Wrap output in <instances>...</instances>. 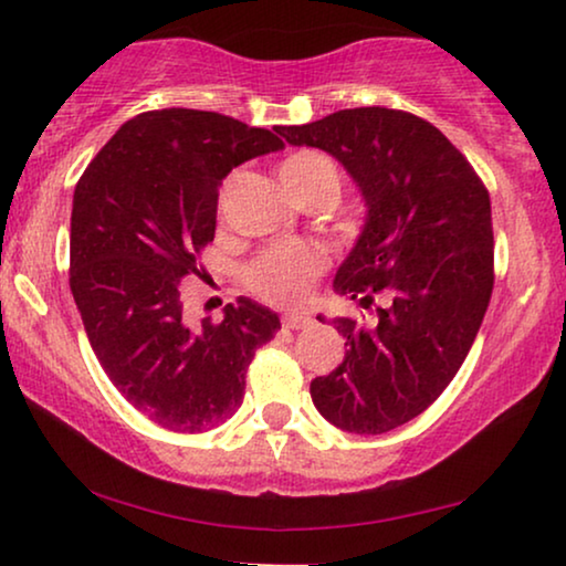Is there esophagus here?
<instances>
[{"mask_svg":"<svg viewBox=\"0 0 566 566\" xmlns=\"http://www.w3.org/2000/svg\"><path fill=\"white\" fill-rule=\"evenodd\" d=\"M312 324V316L301 314V312H291L283 316V327L285 329H306Z\"/></svg>","mask_w":566,"mask_h":566,"instance_id":"34e87169","label":"esophagus"}]
</instances>
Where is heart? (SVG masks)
I'll list each match as a JSON object with an SVG mask.
<instances>
[{
  "label": "heart",
  "mask_w": 566,
  "mask_h": 566,
  "mask_svg": "<svg viewBox=\"0 0 566 566\" xmlns=\"http://www.w3.org/2000/svg\"><path fill=\"white\" fill-rule=\"evenodd\" d=\"M283 188L296 196L301 190H329L337 192V169L319 151H296L281 161ZM324 265L322 254L308 244H277L273 250L262 252L247 270V283L262 298L275 304H298L308 296L312 281L319 275Z\"/></svg>",
  "instance_id": "1"
}]
</instances>
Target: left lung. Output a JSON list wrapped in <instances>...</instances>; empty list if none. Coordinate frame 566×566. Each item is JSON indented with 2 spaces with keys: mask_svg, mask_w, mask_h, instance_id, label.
<instances>
[{
  "mask_svg": "<svg viewBox=\"0 0 566 566\" xmlns=\"http://www.w3.org/2000/svg\"><path fill=\"white\" fill-rule=\"evenodd\" d=\"M275 130L335 157L366 206L335 291L363 308L378 296L381 306L366 324L332 319L347 350L329 376L314 378L312 401L339 430L381 436L422 415L474 345L494 283L490 192L412 113L355 107Z\"/></svg>",
  "mask_w": 566,
  "mask_h": 566,
  "instance_id": "1",
  "label": "left lung"
}]
</instances>
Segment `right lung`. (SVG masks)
<instances>
[{"mask_svg": "<svg viewBox=\"0 0 566 566\" xmlns=\"http://www.w3.org/2000/svg\"><path fill=\"white\" fill-rule=\"evenodd\" d=\"M283 142L208 111L142 113L123 123L72 206V296L99 366L130 407L172 432L211 430L244 399L247 366L281 319L239 296L221 322L190 324L180 281L200 270L231 169Z\"/></svg>", "mask_w": 566, "mask_h": 566, "instance_id": "obj_1", "label": "right lung"}]
</instances>
